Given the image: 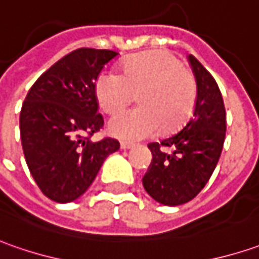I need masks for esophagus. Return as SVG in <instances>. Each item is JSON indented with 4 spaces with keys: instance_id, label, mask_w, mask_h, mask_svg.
Here are the masks:
<instances>
[{
    "instance_id": "34e87169",
    "label": "esophagus",
    "mask_w": 259,
    "mask_h": 259,
    "mask_svg": "<svg viewBox=\"0 0 259 259\" xmlns=\"http://www.w3.org/2000/svg\"><path fill=\"white\" fill-rule=\"evenodd\" d=\"M135 146L133 143H129V142H121L120 143V147L123 150H127V149H132V147Z\"/></svg>"
}]
</instances>
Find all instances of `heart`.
Returning <instances> with one entry per match:
<instances>
[{
    "label": "heart",
    "instance_id": "heart-1",
    "mask_svg": "<svg viewBox=\"0 0 259 259\" xmlns=\"http://www.w3.org/2000/svg\"><path fill=\"white\" fill-rule=\"evenodd\" d=\"M123 73L103 71L96 81L102 110L114 114L133 99L139 107L116 114L109 132L121 140H140L179 129L195 109L198 85L189 68L167 51H150L129 58Z\"/></svg>",
    "mask_w": 259,
    "mask_h": 259
}]
</instances>
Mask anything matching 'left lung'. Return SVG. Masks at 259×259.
<instances>
[{"label":"left lung","instance_id":"1","mask_svg":"<svg viewBox=\"0 0 259 259\" xmlns=\"http://www.w3.org/2000/svg\"><path fill=\"white\" fill-rule=\"evenodd\" d=\"M198 85L195 110L181 132L160 143H149L152 162L142 182L159 203L176 206L192 201L208 183L218 163L225 132L227 113L215 78L198 61L188 57ZM167 147L172 150L167 154Z\"/></svg>","mask_w":259,"mask_h":259}]
</instances>
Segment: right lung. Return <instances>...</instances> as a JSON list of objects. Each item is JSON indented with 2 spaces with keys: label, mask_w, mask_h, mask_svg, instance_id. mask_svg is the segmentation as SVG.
Instances as JSON below:
<instances>
[{
  "label": "right lung",
  "mask_w": 259,
  "mask_h": 259,
  "mask_svg": "<svg viewBox=\"0 0 259 259\" xmlns=\"http://www.w3.org/2000/svg\"><path fill=\"white\" fill-rule=\"evenodd\" d=\"M119 53L77 49L58 60L32 84L20 113L25 162L51 201H76L93 183L104 159L119 150L112 138L92 142L104 121L96 81Z\"/></svg>",
  "instance_id": "right-lung-1"
}]
</instances>
